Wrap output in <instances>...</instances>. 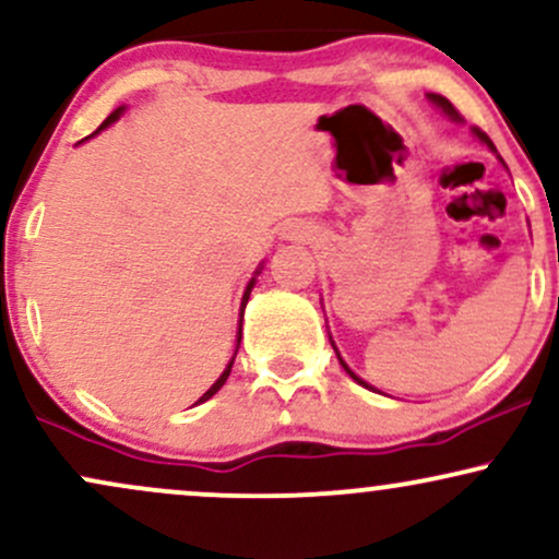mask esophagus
I'll use <instances>...</instances> for the list:
<instances>
[{"label": "esophagus", "instance_id": "obj_1", "mask_svg": "<svg viewBox=\"0 0 559 559\" xmlns=\"http://www.w3.org/2000/svg\"><path fill=\"white\" fill-rule=\"evenodd\" d=\"M288 230V239H307V236H310V230H307V226H288L286 228Z\"/></svg>", "mask_w": 559, "mask_h": 559}]
</instances>
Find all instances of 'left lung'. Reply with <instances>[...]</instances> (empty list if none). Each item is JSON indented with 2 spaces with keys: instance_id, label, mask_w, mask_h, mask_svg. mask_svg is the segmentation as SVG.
<instances>
[{
  "instance_id": "1",
  "label": "left lung",
  "mask_w": 559,
  "mask_h": 559,
  "mask_svg": "<svg viewBox=\"0 0 559 559\" xmlns=\"http://www.w3.org/2000/svg\"><path fill=\"white\" fill-rule=\"evenodd\" d=\"M426 99H428V102H431V105L436 107V110H441V112H444L449 120H454V123H463V118H460V112H457V110H454V107H452V102H449V99H444V96H441V94H426ZM473 136H476V139L480 141V144H486V146H489V150L493 152V155H497V146H493V144H491V139H489V136H486V133H484V131H478V128H473ZM497 159H499V163H502V165H504V159H502V157H499V155H497ZM504 168H507V165H504ZM320 301H323V299H320ZM325 329H329V325H325ZM329 338H331V346H333V352H336L338 362H342V368L346 370V373H349V378H352V381H357V383H360V386H365V389H370V391H378L376 386H370V383H368V381H365V378H360V376H357V373H355V370H352V368H349V365H346V362H344V357H342V355H338V349H336V342H333L331 331H329ZM378 394H381V391H378Z\"/></svg>"
}]
</instances>
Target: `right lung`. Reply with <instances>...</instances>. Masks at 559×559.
Returning a JSON list of instances; mask_svg holds the SVG:
<instances>
[{
	"instance_id": "right-lung-1",
	"label": "right lung",
	"mask_w": 559,
	"mask_h": 559,
	"mask_svg": "<svg viewBox=\"0 0 559 559\" xmlns=\"http://www.w3.org/2000/svg\"><path fill=\"white\" fill-rule=\"evenodd\" d=\"M123 112H126V105H123V107H118V110H112L110 115H107V120H105V123H102L99 128H96V131L92 133V136H96V133H102V131H105V128H110V126L115 123V120H120V115H123ZM92 136H88V139H92ZM262 265H265V262H260V265H258V271H254V275H252V278H249V284H247V288H243V297H241V307H239V331H236V349H234V357H230V360H228V365H226V370H223V373H221V378H217V381L213 383V386H210L207 391H204V394H202V396H199V400H197V404L207 402V400H210V396H215V394H217V391H221V389H223V383H226V381H228V376H230V368H234V360H236V352H239V344H241V320H243V307H247V301H249V294H252V288H254V284H258V275L262 273Z\"/></svg>"
}]
</instances>
